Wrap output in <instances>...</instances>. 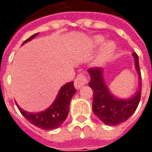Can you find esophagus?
Listing matches in <instances>:
<instances>
[{"instance_id":"obj_1","label":"esophagus","mask_w":152,"mask_h":152,"mask_svg":"<svg viewBox=\"0 0 152 152\" xmlns=\"http://www.w3.org/2000/svg\"><path fill=\"white\" fill-rule=\"evenodd\" d=\"M88 79L85 76V74H83V73H80V74H78L77 78H75V80H74V87L76 88H81L83 85L88 83Z\"/></svg>"}]
</instances>
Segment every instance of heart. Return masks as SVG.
I'll use <instances>...</instances> for the list:
<instances>
[{"label":"heart","mask_w":152,"mask_h":152,"mask_svg":"<svg viewBox=\"0 0 152 152\" xmlns=\"http://www.w3.org/2000/svg\"><path fill=\"white\" fill-rule=\"evenodd\" d=\"M104 42V38L103 37H101V36H95V37H93L92 39V43L94 46L101 45ZM115 46L111 42L104 44V48H103L101 52H100V53L98 56L97 59L95 60L94 64L97 65V66L101 65L104 61H106L111 56L112 53L115 51Z\"/></svg>","instance_id":"obj_1"}]
</instances>
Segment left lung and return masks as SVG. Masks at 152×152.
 Listing matches in <instances>:
<instances>
[{"label": "left lung", "mask_w": 152, "mask_h": 152, "mask_svg": "<svg viewBox=\"0 0 152 152\" xmlns=\"http://www.w3.org/2000/svg\"><path fill=\"white\" fill-rule=\"evenodd\" d=\"M135 69L139 74V90L135 96L128 99H121L114 97L109 91L103 78V69L93 68L88 69L90 75L88 86L93 92V112L94 115L108 126H116L126 121L135 111L139 104L141 95V76L138 55L133 53Z\"/></svg>", "instance_id": "1"}]
</instances>
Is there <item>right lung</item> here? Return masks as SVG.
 Returning a JSON list of instances; mask_svg holds the SVG:
<instances>
[{
	"instance_id": "obj_1",
	"label": "right lung",
	"mask_w": 152,
	"mask_h": 152,
	"mask_svg": "<svg viewBox=\"0 0 152 152\" xmlns=\"http://www.w3.org/2000/svg\"><path fill=\"white\" fill-rule=\"evenodd\" d=\"M37 34L38 33H36L30 37L28 39L24 41L22 44L34 38ZM75 93L76 89L74 86V82L72 81L64 84L61 88L54 102L44 111L39 113H29L23 110L18 104H17V106L18 107L21 115L31 124L42 130H53L58 128L67 119L69 115L70 101Z\"/></svg>"
}]
</instances>
